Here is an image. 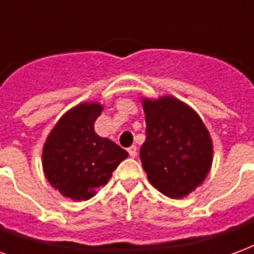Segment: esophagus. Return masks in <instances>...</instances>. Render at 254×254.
Listing matches in <instances>:
<instances>
[{
	"instance_id": "1",
	"label": "esophagus",
	"mask_w": 254,
	"mask_h": 254,
	"mask_svg": "<svg viewBox=\"0 0 254 254\" xmlns=\"http://www.w3.org/2000/svg\"><path fill=\"white\" fill-rule=\"evenodd\" d=\"M127 151H128L129 157H132V158H134L135 155H136V146H131V147L127 149Z\"/></svg>"
}]
</instances>
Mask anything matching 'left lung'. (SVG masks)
Masks as SVG:
<instances>
[{
  "label": "left lung",
  "instance_id": "8db88e82",
  "mask_svg": "<svg viewBox=\"0 0 254 254\" xmlns=\"http://www.w3.org/2000/svg\"><path fill=\"white\" fill-rule=\"evenodd\" d=\"M146 140L139 151L149 181L183 197L200 186L212 162L210 134L195 111L175 97L143 100Z\"/></svg>",
  "mask_w": 254,
  "mask_h": 254
}]
</instances>
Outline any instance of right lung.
Returning <instances> with one entry per match:
<instances>
[{
	"instance_id": "add662e5",
	"label": "right lung",
	"mask_w": 254,
	"mask_h": 254,
	"mask_svg": "<svg viewBox=\"0 0 254 254\" xmlns=\"http://www.w3.org/2000/svg\"><path fill=\"white\" fill-rule=\"evenodd\" d=\"M100 104H79L62 116L46 140L44 173L50 184L73 200H88L105 186L128 155L120 146L94 132Z\"/></svg>"
}]
</instances>
